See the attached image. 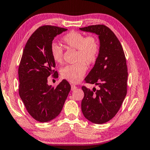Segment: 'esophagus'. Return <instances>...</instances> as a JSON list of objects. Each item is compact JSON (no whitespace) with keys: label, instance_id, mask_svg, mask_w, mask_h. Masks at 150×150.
<instances>
[{"label":"esophagus","instance_id":"1","mask_svg":"<svg viewBox=\"0 0 150 150\" xmlns=\"http://www.w3.org/2000/svg\"><path fill=\"white\" fill-rule=\"evenodd\" d=\"M77 88V87H76V86H75V85H74V84H72V85H71V90L72 91H74V90H75Z\"/></svg>","mask_w":150,"mask_h":150}]
</instances>
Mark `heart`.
<instances>
[{
  "instance_id": "1",
  "label": "heart",
  "mask_w": 150,
  "mask_h": 150,
  "mask_svg": "<svg viewBox=\"0 0 150 150\" xmlns=\"http://www.w3.org/2000/svg\"><path fill=\"white\" fill-rule=\"evenodd\" d=\"M62 41L68 48L77 50L76 61L78 62L63 68L61 76L71 83H78L87 70L85 63L88 65L92 64L98 59L99 52V43L95 37H86L82 33L74 31L66 34L62 38ZM51 54L55 62L61 64L63 61V52L57 44H52Z\"/></svg>"
}]
</instances>
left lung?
Here are the masks:
<instances>
[{
	"label": "left lung",
	"instance_id": "obj_1",
	"mask_svg": "<svg viewBox=\"0 0 150 150\" xmlns=\"http://www.w3.org/2000/svg\"><path fill=\"white\" fill-rule=\"evenodd\" d=\"M95 33L99 40L98 57L85 78L87 83L98 86L93 90L82 87L84 97L81 108L86 119L103 124L112 119L121 107L127 92V66L124 51L119 39L104 25L80 28Z\"/></svg>",
	"mask_w": 150,
	"mask_h": 150
}]
</instances>
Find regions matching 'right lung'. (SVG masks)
I'll list each match as a JSON object with an SVG mask.
<instances>
[{
  "label": "right lung",
  "instance_id": "1",
  "mask_svg": "<svg viewBox=\"0 0 150 150\" xmlns=\"http://www.w3.org/2000/svg\"><path fill=\"white\" fill-rule=\"evenodd\" d=\"M67 29L43 25L29 38L23 49L18 68L19 95L31 117L41 122L55 119L61 112L70 91V85L63 80L56 88L47 83L54 70L55 62L51 54L52 41Z\"/></svg>",
  "mask_w": 150,
  "mask_h": 150
}]
</instances>
